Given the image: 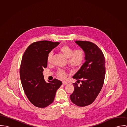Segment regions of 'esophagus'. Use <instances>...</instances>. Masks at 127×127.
Segmentation results:
<instances>
[{
    "instance_id": "obj_1",
    "label": "esophagus",
    "mask_w": 127,
    "mask_h": 127,
    "mask_svg": "<svg viewBox=\"0 0 127 127\" xmlns=\"http://www.w3.org/2000/svg\"><path fill=\"white\" fill-rule=\"evenodd\" d=\"M63 85H67V82L66 81H63Z\"/></svg>"
}]
</instances>
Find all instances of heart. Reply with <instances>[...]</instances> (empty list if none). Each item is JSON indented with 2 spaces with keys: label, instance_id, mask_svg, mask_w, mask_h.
I'll return each mask as SVG.
<instances>
[{
  "label": "heart",
  "instance_id": "1",
  "mask_svg": "<svg viewBox=\"0 0 127 127\" xmlns=\"http://www.w3.org/2000/svg\"><path fill=\"white\" fill-rule=\"evenodd\" d=\"M74 49L69 46L65 45L61 46L59 48L60 51L63 53L67 59V63L73 67H78L81 66L86 58V52L82 49H76L74 51ZM52 57V53H49L47 58L48 63H50ZM58 75L64 78L65 76V73L62 69H59L58 71Z\"/></svg>",
  "mask_w": 127,
  "mask_h": 127
}]
</instances>
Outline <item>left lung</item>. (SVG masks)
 <instances>
[{
    "instance_id": "8db88e82",
    "label": "left lung",
    "mask_w": 127,
    "mask_h": 127,
    "mask_svg": "<svg viewBox=\"0 0 127 127\" xmlns=\"http://www.w3.org/2000/svg\"><path fill=\"white\" fill-rule=\"evenodd\" d=\"M75 43L85 50L86 58L85 63L73 76L77 83L81 82V84L78 86L76 83L73 84L74 91L70 97L74 104L85 107L94 102L103 87L105 59L102 51L94 43L80 40Z\"/></svg>"
}]
</instances>
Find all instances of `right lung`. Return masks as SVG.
Segmentation results:
<instances>
[{"label":"right lung","instance_id":"obj_1","mask_svg":"<svg viewBox=\"0 0 127 127\" xmlns=\"http://www.w3.org/2000/svg\"><path fill=\"white\" fill-rule=\"evenodd\" d=\"M59 44L47 40L35 42L23 55L19 71L21 84L27 97L36 107L44 108L50 105L62 85L56 79L46 83L43 75V69L47 66L48 55Z\"/></svg>","mask_w":127,"mask_h":127}]
</instances>
